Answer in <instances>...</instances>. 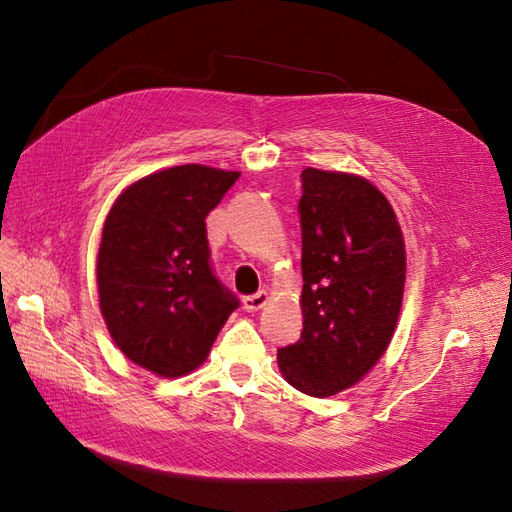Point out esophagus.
Masks as SVG:
<instances>
[{
	"mask_svg": "<svg viewBox=\"0 0 512 512\" xmlns=\"http://www.w3.org/2000/svg\"><path fill=\"white\" fill-rule=\"evenodd\" d=\"M267 301H269V292L260 290L256 294H250V297H245L243 307H245V312H258V309L267 305Z\"/></svg>",
	"mask_w": 512,
	"mask_h": 512,
	"instance_id": "34e87169",
	"label": "esophagus"
}]
</instances>
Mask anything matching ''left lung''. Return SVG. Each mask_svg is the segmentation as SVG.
Returning a JSON list of instances; mask_svg holds the SVG:
<instances>
[{"label":"left lung","instance_id":"8db88e82","mask_svg":"<svg viewBox=\"0 0 512 512\" xmlns=\"http://www.w3.org/2000/svg\"><path fill=\"white\" fill-rule=\"evenodd\" d=\"M303 331L277 350L294 389L331 397L350 389L389 348L406 284V247L384 194L359 175L301 173Z\"/></svg>","mask_w":512,"mask_h":512}]
</instances>
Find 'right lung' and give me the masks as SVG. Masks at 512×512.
<instances>
[{"mask_svg": "<svg viewBox=\"0 0 512 512\" xmlns=\"http://www.w3.org/2000/svg\"><path fill=\"white\" fill-rule=\"evenodd\" d=\"M239 179L183 164L123 190L98 252L100 309L117 348L138 367L179 378L203 365L239 307L211 267L205 218Z\"/></svg>", "mask_w": 512, "mask_h": 512, "instance_id": "obj_1", "label": "right lung"}]
</instances>
